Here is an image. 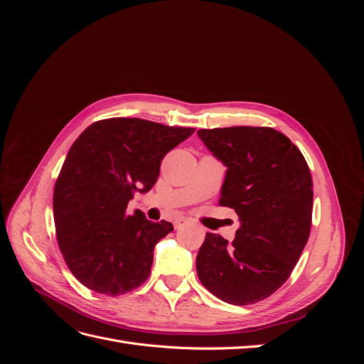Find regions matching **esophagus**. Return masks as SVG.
Wrapping results in <instances>:
<instances>
[{"label":"esophagus","mask_w":364,"mask_h":364,"mask_svg":"<svg viewBox=\"0 0 364 364\" xmlns=\"http://www.w3.org/2000/svg\"><path fill=\"white\" fill-rule=\"evenodd\" d=\"M183 225H186V220H185V218H178V220H176V222H174V228H176V229H179V228L183 226Z\"/></svg>","instance_id":"1"}]
</instances>
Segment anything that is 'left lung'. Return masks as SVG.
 I'll list each match as a JSON object with an SVG mask.
<instances>
[{"label": "left lung", "mask_w": 364, "mask_h": 364, "mask_svg": "<svg viewBox=\"0 0 364 364\" xmlns=\"http://www.w3.org/2000/svg\"><path fill=\"white\" fill-rule=\"evenodd\" d=\"M197 135L226 167L218 203L240 217L230 245L206 234L197 274L218 299L255 304L289 279L310 237V168L299 149L270 127L200 129Z\"/></svg>", "instance_id": "obj_1"}]
</instances>
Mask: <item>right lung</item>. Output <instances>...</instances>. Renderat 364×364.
Instances as JSON below:
<instances>
[{
    "instance_id": "obj_1",
    "label": "right lung",
    "mask_w": 364,
    "mask_h": 364,
    "mask_svg": "<svg viewBox=\"0 0 364 364\" xmlns=\"http://www.w3.org/2000/svg\"><path fill=\"white\" fill-rule=\"evenodd\" d=\"M194 134L141 118L97 121L74 141L54 185L53 213L65 262L85 287L124 294L144 282L153 249L173 230L126 209L156 183L167 153Z\"/></svg>"
}]
</instances>
